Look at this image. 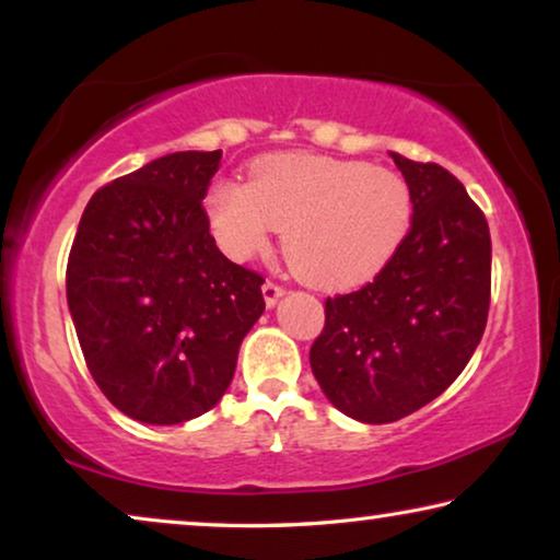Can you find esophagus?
Here are the masks:
<instances>
[{
    "instance_id": "obj_1",
    "label": "esophagus",
    "mask_w": 560,
    "mask_h": 560,
    "mask_svg": "<svg viewBox=\"0 0 560 560\" xmlns=\"http://www.w3.org/2000/svg\"><path fill=\"white\" fill-rule=\"evenodd\" d=\"M262 295H265V303H267V308H275V305H278L280 298L285 295V288L278 285V282L267 280L265 285H262Z\"/></svg>"
}]
</instances>
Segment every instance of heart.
<instances>
[{
    "label": "heart",
    "mask_w": 560,
    "mask_h": 560,
    "mask_svg": "<svg viewBox=\"0 0 560 560\" xmlns=\"http://www.w3.org/2000/svg\"><path fill=\"white\" fill-rule=\"evenodd\" d=\"M213 240L232 259L259 255L278 229L293 270L313 285L349 288L393 262L416 201L389 167L308 152L257 160L249 180H219L206 196Z\"/></svg>",
    "instance_id": "heart-1"
}]
</instances>
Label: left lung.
Returning a JSON list of instances; mask_svg holds the SVG:
<instances>
[{"label":"left lung","instance_id":"8db88e82","mask_svg":"<svg viewBox=\"0 0 560 560\" xmlns=\"http://www.w3.org/2000/svg\"><path fill=\"white\" fill-rule=\"evenodd\" d=\"M416 219L385 270L326 301L311 370L328 402L359 423H393L435 400L469 364L489 311L485 213L446 167L389 152Z\"/></svg>","mask_w":560,"mask_h":560}]
</instances>
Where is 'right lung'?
I'll return each instance as SVG.
<instances>
[{
  "mask_svg": "<svg viewBox=\"0 0 560 560\" xmlns=\"http://www.w3.org/2000/svg\"><path fill=\"white\" fill-rule=\"evenodd\" d=\"M221 150L171 152L96 190L68 257L66 293L91 377L150 425L211 410L265 311L262 275L221 255L203 196Z\"/></svg>",
  "mask_w": 560,
  "mask_h": 560,
  "instance_id": "obj_1",
  "label": "right lung"
}]
</instances>
